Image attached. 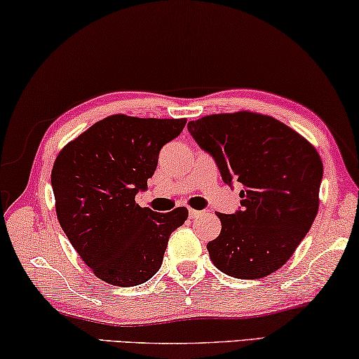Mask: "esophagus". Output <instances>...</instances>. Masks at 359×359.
<instances>
[{
	"instance_id": "esophagus-1",
	"label": "esophagus",
	"mask_w": 359,
	"mask_h": 359,
	"mask_svg": "<svg viewBox=\"0 0 359 359\" xmlns=\"http://www.w3.org/2000/svg\"><path fill=\"white\" fill-rule=\"evenodd\" d=\"M203 214V211H196V210H189V217L190 219H196V217H200Z\"/></svg>"
}]
</instances>
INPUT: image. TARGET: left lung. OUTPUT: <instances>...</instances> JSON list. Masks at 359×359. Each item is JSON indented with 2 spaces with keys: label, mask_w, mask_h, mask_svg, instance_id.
Listing matches in <instances>:
<instances>
[{
  "label": "left lung",
  "mask_w": 359,
  "mask_h": 359,
  "mask_svg": "<svg viewBox=\"0 0 359 359\" xmlns=\"http://www.w3.org/2000/svg\"><path fill=\"white\" fill-rule=\"evenodd\" d=\"M222 180L240 182V210L219 212L210 258L235 279H261L290 259L319 210L323 161L306 138L271 116L238 111L189 122Z\"/></svg>",
  "instance_id": "obj_1"
}]
</instances>
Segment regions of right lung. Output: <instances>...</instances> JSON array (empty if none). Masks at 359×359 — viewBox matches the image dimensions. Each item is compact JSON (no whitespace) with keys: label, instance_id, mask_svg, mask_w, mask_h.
<instances>
[{"label":"right lung","instance_id":"right-lung-1","mask_svg":"<svg viewBox=\"0 0 359 359\" xmlns=\"http://www.w3.org/2000/svg\"><path fill=\"white\" fill-rule=\"evenodd\" d=\"M187 119L114 114L96 122L57 154L51 170L64 233L98 279L117 287L147 282L159 271L170 233L187 208L154 212L135 203L147 190L161 148Z\"/></svg>","mask_w":359,"mask_h":359}]
</instances>
